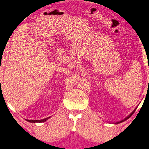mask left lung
Returning <instances> with one entry per match:
<instances>
[{"label": "left lung", "instance_id": "left-lung-1", "mask_svg": "<svg viewBox=\"0 0 149 149\" xmlns=\"http://www.w3.org/2000/svg\"><path fill=\"white\" fill-rule=\"evenodd\" d=\"M135 109H137V108H135ZM135 109L134 110H133V112H132V113H131V114L129 115V116H127V118H125V119L124 120H122V121H120V122H116V123H122V122H124V121L125 120H127L128 119V118H130L131 116H132V115L133 114V113H134V112H135Z\"/></svg>", "mask_w": 149, "mask_h": 149}]
</instances>
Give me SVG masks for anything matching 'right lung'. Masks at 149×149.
<instances>
[{"mask_svg": "<svg viewBox=\"0 0 149 149\" xmlns=\"http://www.w3.org/2000/svg\"><path fill=\"white\" fill-rule=\"evenodd\" d=\"M49 118H50V117L45 118V119H43V120H26L27 121V122H31V123H35V122H45V121L49 119Z\"/></svg>", "mask_w": 149, "mask_h": 149, "instance_id": "1", "label": "right lung"}]
</instances>
